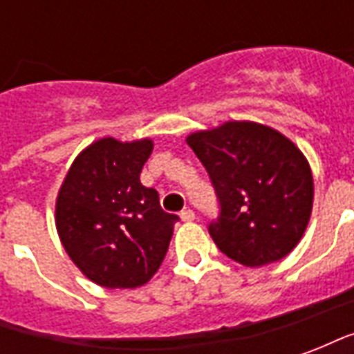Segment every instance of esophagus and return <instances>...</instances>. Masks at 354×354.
Segmentation results:
<instances>
[{
  "mask_svg": "<svg viewBox=\"0 0 354 354\" xmlns=\"http://www.w3.org/2000/svg\"><path fill=\"white\" fill-rule=\"evenodd\" d=\"M180 218H182V222H193L195 220V212L189 210V208H185V210L180 212Z\"/></svg>",
  "mask_w": 354,
  "mask_h": 354,
  "instance_id": "obj_1",
  "label": "esophagus"
}]
</instances>
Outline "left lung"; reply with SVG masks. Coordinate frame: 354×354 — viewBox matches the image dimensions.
Masks as SVG:
<instances>
[{"label":"left lung","mask_w":354,"mask_h":354,"mask_svg":"<svg viewBox=\"0 0 354 354\" xmlns=\"http://www.w3.org/2000/svg\"><path fill=\"white\" fill-rule=\"evenodd\" d=\"M220 199L208 233L227 258L260 267L288 256L311 218L315 182L307 157L282 132L225 121L187 138Z\"/></svg>","instance_id":"1"}]
</instances>
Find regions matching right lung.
Instances as JSON below:
<instances>
[{"label":"right lung","mask_w":354,"mask_h":354,"mask_svg":"<svg viewBox=\"0 0 354 354\" xmlns=\"http://www.w3.org/2000/svg\"><path fill=\"white\" fill-rule=\"evenodd\" d=\"M153 140H94L73 159L57 195L58 237L81 273L104 288H138L161 267L176 214L140 172Z\"/></svg>","instance_id":"obj_1"}]
</instances>
